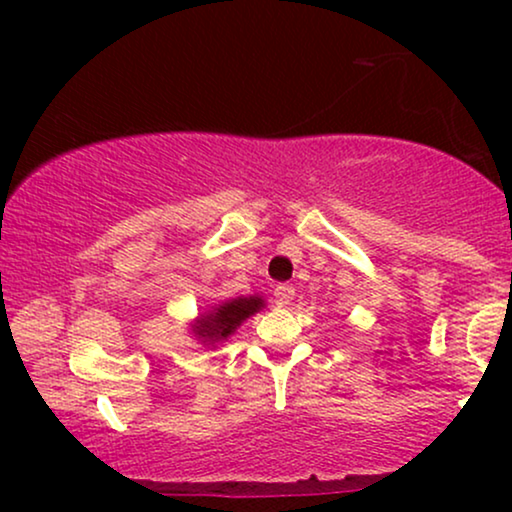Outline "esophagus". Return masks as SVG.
Returning <instances> with one entry per match:
<instances>
[{
    "label": "esophagus",
    "mask_w": 512,
    "mask_h": 512,
    "mask_svg": "<svg viewBox=\"0 0 512 512\" xmlns=\"http://www.w3.org/2000/svg\"><path fill=\"white\" fill-rule=\"evenodd\" d=\"M293 296H296V289H293L291 284H279L275 289V298L279 305H291Z\"/></svg>",
    "instance_id": "1"
}]
</instances>
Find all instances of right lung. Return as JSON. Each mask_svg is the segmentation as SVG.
<instances>
[{
    "mask_svg": "<svg viewBox=\"0 0 512 512\" xmlns=\"http://www.w3.org/2000/svg\"><path fill=\"white\" fill-rule=\"evenodd\" d=\"M265 300L261 296H242L226 300V303L212 307V310L200 314L193 324V333L205 342V345H216L230 338L237 328L242 326V321H247L251 314L261 312Z\"/></svg>",
    "mask_w": 512,
    "mask_h": 512,
    "instance_id": "1",
    "label": "right lung"
}]
</instances>
